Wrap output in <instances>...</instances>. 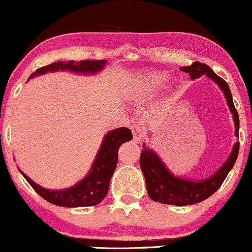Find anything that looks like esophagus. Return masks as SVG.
<instances>
[{
    "label": "esophagus",
    "mask_w": 252,
    "mask_h": 252,
    "mask_svg": "<svg viewBox=\"0 0 252 252\" xmlns=\"http://www.w3.org/2000/svg\"><path fill=\"white\" fill-rule=\"evenodd\" d=\"M131 132H132V137H134V141L136 142H140L143 137V128L138 124H134L131 126Z\"/></svg>",
    "instance_id": "esophagus-1"
}]
</instances>
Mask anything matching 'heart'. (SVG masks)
<instances>
[{
  "mask_svg": "<svg viewBox=\"0 0 252 252\" xmlns=\"http://www.w3.org/2000/svg\"><path fill=\"white\" fill-rule=\"evenodd\" d=\"M168 79V76L162 72H150L146 74L140 83V90L142 92H150L162 86Z\"/></svg>",
  "mask_w": 252,
  "mask_h": 252,
  "instance_id": "1",
  "label": "heart"
}]
</instances>
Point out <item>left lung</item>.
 <instances>
[{
  "instance_id": "1",
  "label": "left lung",
  "mask_w": 252,
  "mask_h": 252,
  "mask_svg": "<svg viewBox=\"0 0 252 252\" xmlns=\"http://www.w3.org/2000/svg\"><path fill=\"white\" fill-rule=\"evenodd\" d=\"M181 71L189 74L190 79H196L202 74H206L210 79H212L219 88L224 92L226 102L231 114L235 121V135L238 136L239 132V117L238 112L235 108L232 100L230 88L227 83L222 78L217 76L210 66L206 63L199 62L193 63L189 66H184L180 68ZM239 152V142H236L233 146L232 153L222 166L213 175L205 180L193 181L187 179L174 176L167 169L164 163L161 161L154 150L149 149L146 144H142V152H141L140 166L146 179V186L148 190V195L154 201L161 204L175 205V206H186V205L198 204L205 199H207L216 192L221 184L224 182L228 172L232 169L235 164L237 156Z\"/></svg>"
}]
</instances>
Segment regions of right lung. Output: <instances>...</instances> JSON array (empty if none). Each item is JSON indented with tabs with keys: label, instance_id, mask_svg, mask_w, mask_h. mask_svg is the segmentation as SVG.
Segmentation results:
<instances>
[{
	"label": "right lung",
	"instance_id": "obj_1",
	"mask_svg": "<svg viewBox=\"0 0 252 252\" xmlns=\"http://www.w3.org/2000/svg\"><path fill=\"white\" fill-rule=\"evenodd\" d=\"M105 63V60L58 62L37 68L35 72L31 74L30 78L59 70L84 74H94L102 70ZM130 140H132L131 130L126 128V126L109 131L104 137L102 146H100L96 160L92 164V168L89 172V174L70 189L60 190L43 189V187L36 185L33 180H31L22 172L21 174L25 176L26 180L33 187L37 194L51 204L63 207L94 206V205L99 204L108 194L110 180H111V176L117 166L118 149L124 142H128Z\"/></svg>",
	"mask_w": 252,
	"mask_h": 252
}]
</instances>
